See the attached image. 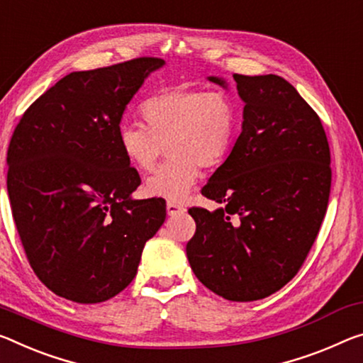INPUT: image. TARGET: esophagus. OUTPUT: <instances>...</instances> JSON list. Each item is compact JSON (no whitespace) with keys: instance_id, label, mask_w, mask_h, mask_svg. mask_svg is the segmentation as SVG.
Here are the masks:
<instances>
[{"instance_id":"obj_1","label":"esophagus","mask_w":363,"mask_h":363,"mask_svg":"<svg viewBox=\"0 0 363 363\" xmlns=\"http://www.w3.org/2000/svg\"><path fill=\"white\" fill-rule=\"evenodd\" d=\"M166 210H168V215L174 216V215H179V213H184V211H186V206L181 205V203L168 202V203H166Z\"/></svg>"}]
</instances>
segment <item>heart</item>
<instances>
[{"mask_svg":"<svg viewBox=\"0 0 363 363\" xmlns=\"http://www.w3.org/2000/svg\"><path fill=\"white\" fill-rule=\"evenodd\" d=\"M139 113L143 124L119 128V150L135 169L152 172L166 148L169 161L148 179L145 192L168 202L186 200L202 166H221L238 135L239 109L224 91L163 90L147 96Z\"/></svg>","mask_w":363,"mask_h":363,"instance_id":"b5f03b06","label":"heart"}]
</instances>
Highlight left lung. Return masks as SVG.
Listing matches in <instances>:
<instances>
[{"label":"left lung","instance_id":"1","mask_svg":"<svg viewBox=\"0 0 363 363\" xmlns=\"http://www.w3.org/2000/svg\"><path fill=\"white\" fill-rule=\"evenodd\" d=\"M233 77L245 103L242 132L202 189L224 206L189 208L197 228L186 252L210 291L252 302L279 291L306 262L330 199L331 155L318 114L286 79Z\"/></svg>","mask_w":363,"mask_h":363}]
</instances>
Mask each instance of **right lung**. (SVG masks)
Masks as SVG:
<instances>
[{
	"label": "right lung",
	"instance_id": "1",
	"mask_svg": "<svg viewBox=\"0 0 363 363\" xmlns=\"http://www.w3.org/2000/svg\"><path fill=\"white\" fill-rule=\"evenodd\" d=\"M163 65L143 56L67 74L11 137L6 182L17 233L37 278L67 301L105 302L125 289L164 223L163 199H130L142 181L118 145L125 105Z\"/></svg>",
	"mask_w": 363,
	"mask_h": 363
}]
</instances>
